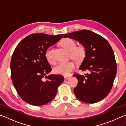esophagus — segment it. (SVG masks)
I'll list each match as a JSON object with an SVG mask.
<instances>
[{
  "label": "esophagus",
  "instance_id": "34e87169",
  "mask_svg": "<svg viewBox=\"0 0 126 126\" xmlns=\"http://www.w3.org/2000/svg\"><path fill=\"white\" fill-rule=\"evenodd\" d=\"M70 77L69 76H64V78L65 79H68Z\"/></svg>",
  "mask_w": 126,
  "mask_h": 126
}]
</instances>
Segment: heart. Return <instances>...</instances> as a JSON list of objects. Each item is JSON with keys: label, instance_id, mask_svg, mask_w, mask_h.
Returning a JSON list of instances; mask_svg holds the SVG:
<instances>
[{"label": "heart", "instance_id": "b5f03b06", "mask_svg": "<svg viewBox=\"0 0 126 126\" xmlns=\"http://www.w3.org/2000/svg\"><path fill=\"white\" fill-rule=\"evenodd\" d=\"M62 46L68 52L71 53V56L77 62L82 61L86 56V49L83 46L76 47V43L73 39L66 38L61 42ZM53 48L50 47L46 51L45 55L47 61L51 64H54L55 61L53 55ZM76 67L73 62L68 61L59 63L54 68V72L57 74L68 76Z\"/></svg>", "mask_w": 126, "mask_h": 126}]
</instances>
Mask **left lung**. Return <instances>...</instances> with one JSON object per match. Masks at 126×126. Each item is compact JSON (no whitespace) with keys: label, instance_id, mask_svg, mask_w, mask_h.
Returning <instances> with one entry per match:
<instances>
[{"label":"left lung","instance_id":"8db88e82","mask_svg":"<svg viewBox=\"0 0 126 126\" xmlns=\"http://www.w3.org/2000/svg\"><path fill=\"white\" fill-rule=\"evenodd\" d=\"M64 37L80 42L86 49L79 69L88 73L73 74L78 79L74 88L76 97L88 103L101 101L110 92L116 76L117 64L111 46L103 37L89 30L67 34Z\"/></svg>","mask_w":126,"mask_h":126}]
</instances>
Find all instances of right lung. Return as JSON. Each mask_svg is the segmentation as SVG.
Listing matches in <instances>:
<instances>
[{"label":"right lung","instance_id":"1","mask_svg":"<svg viewBox=\"0 0 126 126\" xmlns=\"http://www.w3.org/2000/svg\"><path fill=\"white\" fill-rule=\"evenodd\" d=\"M64 35L32 34L21 40L15 49L10 61L12 80L19 95L27 103L42 106L56 95L64 77L57 74L47 76L52 68L45 53ZM44 76L47 78L46 81L42 80Z\"/></svg>","mask_w":126,"mask_h":126}]
</instances>
